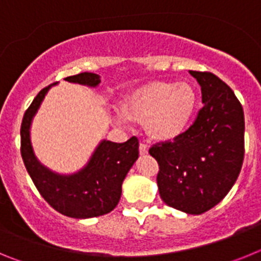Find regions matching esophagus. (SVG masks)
Masks as SVG:
<instances>
[{"mask_svg": "<svg viewBox=\"0 0 261 261\" xmlns=\"http://www.w3.org/2000/svg\"><path fill=\"white\" fill-rule=\"evenodd\" d=\"M138 149H140V154H141V155H145V154H147V151H149V146H147V144H145V142H141Z\"/></svg>", "mask_w": 261, "mask_h": 261, "instance_id": "esophagus-1", "label": "esophagus"}]
</instances>
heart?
Instances as JSON below:
<instances>
[{"label":"heart","mask_w":261,"mask_h":261,"mask_svg":"<svg viewBox=\"0 0 261 261\" xmlns=\"http://www.w3.org/2000/svg\"><path fill=\"white\" fill-rule=\"evenodd\" d=\"M197 105L199 96L188 82L156 81L136 90L126 100L125 110L136 119L145 120L149 136L171 141L190 128Z\"/></svg>","instance_id":"1"}]
</instances>
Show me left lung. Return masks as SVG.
<instances>
[{
	"instance_id": "left-lung-1",
	"label": "left lung",
	"mask_w": 261,
	"mask_h": 261,
	"mask_svg": "<svg viewBox=\"0 0 261 261\" xmlns=\"http://www.w3.org/2000/svg\"><path fill=\"white\" fill-rule=\"evenodd\" d=\"M201 86L195 123L174 141L150 147L161 199L171 208L201 214L216 206L238 179L244 158V114L234 91L209 71L190 70Z\"/></svg>"
}]
</instances>
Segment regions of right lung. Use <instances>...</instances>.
Segmentation results:
<instances>
[{
  "mask_svg": "<svg viewBox=\"0 0 261 261\" xmlns=\"http://www.w3.org/2000/svg\"><path fill=\"white\" fill-rule=\"evenodd\" d=\"M65 81L96 87L100 77L95 73H80ZM56 85V84H53ZM44 87L24 112L20 126V154L32 181L45 201L59 213L71 218L103 216L116 208L121 196V184L138 158L137 137L116 144L103 140L87 165L70 175L50 171L36 158L31 145L30 128L48 90Z\"/></svg>",
  "mask_w": 261,
  "mask_h": 261,
  "instance_id": "add662e5",
  "label": "right lung"
}]
</instances>
